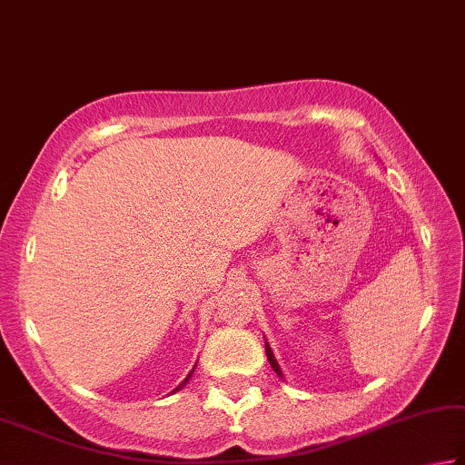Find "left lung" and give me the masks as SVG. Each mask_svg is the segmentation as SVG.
Instances as JSON below:
<instances>
[{"label": "left lung", "mask_w": 465, "mask_h": 465, "mask_svg": "<svg viewBox=\"0 0 465 465\" xmlns=\"http://www.w3.org/2000/svg\"><path fill=\"white\" fill-rule=\"evenodd\" d=\"M266 355H268V361H270V366H272V370L274 372L278 374V376H282V372H281V368H278V363H276V360H274V355H272V349L268 347V342H266Z\"/></svg>", "instance_id": "obj_1"}]
</instances>
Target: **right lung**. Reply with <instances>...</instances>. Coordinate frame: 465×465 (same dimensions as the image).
<instances>
[{
	"label": "right lung",
	"mask_w": 465,
	"mask_h": 465,
	"mask_svg": "<svg viewBox=\"0 0 465 465\" xmlns=\"http://www.w3.org/2000/svg\"><path fill=\"white\" fill-rule=\"evenodd\" d=\"M187 378H191V374H189V376H187ZM184 382H187V381H184Z\"/></svg>",
	"instance_id": "right-lung-1"
}]
</instances>
